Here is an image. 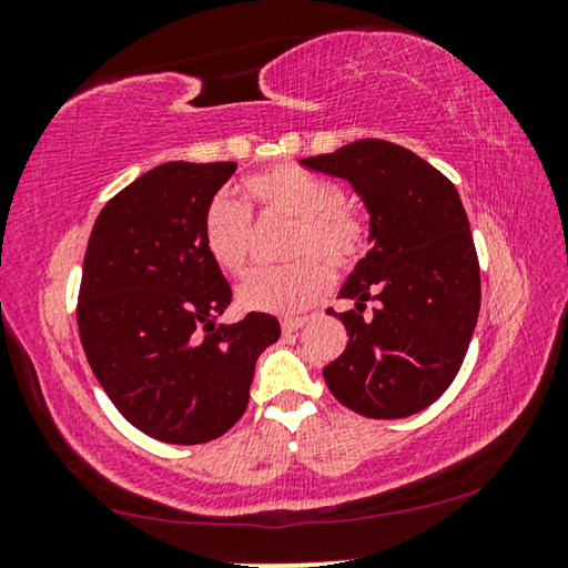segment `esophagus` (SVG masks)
Masks as SVG:
<instances>
[{
  "instance_id": "34e87169",
  "label": "esophagus",
  "mask_w": 568,
  "mask_h": 568,
  "mask_svg": "<svg viewBox=\"0 0 568 568\" xmlns=\"http://www.w3.org/2000/svg\"><path fill=\"white\" fill-rule=\"evenodd\" d=\"M305 323H307V318H283V321H281V328H283L285 335H291V333H295V331H301Z\"/></svg>"
}]
</instances>
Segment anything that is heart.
Here are the masks:
<instances>
[{"label": "heart", "instance_id": "obj_1", "mask_svg": "<svg viewBox=\"0 0 568 568\" xmlns=\"http://www.w3.org/2000/svg\"><path fill=\"white\" fill-rule=\"evenodd\" d=\"M250 205L261 213L295 217L291 255L297 261L257 267L237 287V303L261 313H297L318 303L333 287V268L353 271L368 250V223L343 203L338 182L301 165H275L240 182ZM250 215L243 205L215 197L205 207L200 240L210 261L240 275L250 253ZM324 257L321 258L320 255Z\"/></svg>", "mask_w": 568, "mask_h": 568}]
</instances>
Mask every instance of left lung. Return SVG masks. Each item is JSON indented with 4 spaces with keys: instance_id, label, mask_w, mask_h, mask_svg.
<instances>
[{
    "instance_id": "1",
    "label": "left lung",
    "mask_w": 568,
    "mask_h": 568,
    "mask_svg": "<svg viewBox=\"0 0 568 568\" xmlns=\"http://www.w3.org/2000/svg\"><path fill=\"white\" fill-rule=\"evenodd\" d=\"M301 165L348 180L368 207L371 250L353 267L335 313L348 331L323 378L365 418H406L454 383L480 307L478 255L458 190L400 145L358 140ZM376 300L365 316L364 303Z\"/></svg>"
}]
</instances>
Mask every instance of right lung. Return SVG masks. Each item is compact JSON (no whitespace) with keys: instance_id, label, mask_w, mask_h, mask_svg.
Masks as SVG:
<instances>
[{"instance_id":"obj_1","label":"right lung","mask_w":568,"mask_h":568,"mask_svg":"<svg viewBox=\"0 0 568 568\" xmlns=\"http://www.w3.org/2000/svg\"><path fill=\"white\" fill-rule=\"evenodd\" d=\"M235 162H165L118 192L94 220L77 325L90 368L134 428L195 446L243 416L255 361L281 323H220L233 291L200 223Z\"/></svg>"}]
</instances>
